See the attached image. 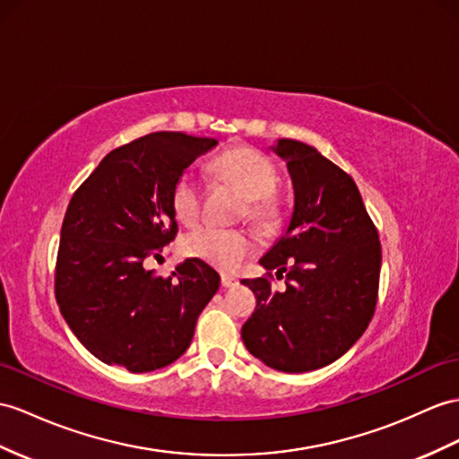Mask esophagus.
Returning a JSON list of instances; mask_svg holds the SVG:
<instances>
[{
    "mask_svg": "<svg viewBox=\"0 0 459 459\" xmlns=\"http://www.w3.org/2000/svg\"><path fill=\"white\" fill-rule=\"evenodd\" d=\"M239 284V281L236 276H231V274H221V286L223 288H236Z\"/></svg>",
    "mask_w": 459,
    "mask_h": 459,
    "instance_id": "34e87169",
    "label": "esophagus"
}]
</instances>
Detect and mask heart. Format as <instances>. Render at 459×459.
I'll return each mask as SVG.
<instances>
[{
    "mask_svg": "<svg viewBox=\"0 0 459 459\" xmlns=\"http://www.w3.org/2000/svg\"><path fill=\"white\" fill-rule=\"evenodd\" d=\"M216 169L236 181L241 191L251 198V216L266 221L274 214L273 193L276 191L278 175L273 161L247 145L223 152L216 160ZM203 183L196 173L185 171L178 175L171 191V208L178 221L193 226L200 216ZM255 249L253 239L239 230H221L216 226L198 228L183 239L186 256L204 261L220 271H233L245 256Z\"/></svg>",
    "mask_w": 459,
    "mask_h": 459,
    "instance_id": "obj_1",
    "label": "heart"
}]
</instances>
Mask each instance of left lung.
Listing matches in <instances>:
<instances>
[{
    "mask_svg": "<svg viewBox=\"0 0 459 459\" xmlns=\"http://www.w3.org/2000/svg\"><path fill=\"white\" fill-rule=\"evenodd\" d=\"M271 150L286 163L294 206L259 263L284 276L286 290L274 292L266 278L241 281L256 298L241 337L274 370L311 372L341 359L366 331L382 247L351 175L304 142L281 138Z\"/></svg>",
    "mask_w": 459,
    "mask_h": 459,
    "instance_id": "left-lung-1",
    "label": "left lung"
}]
</instances>
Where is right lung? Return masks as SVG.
I'll use <instances>...</instances> for the list:
<instances>
[{
  "label": "right lung",
  "instance_id": "add662e5",
  "mask_svg": "<svg viewBox=\"0 0 459 459\" xmlns=\"http://www.w3.org/2000/svg\"><path fill=\"white\" fill-rule=\"evenodd\" d=\"M218 143L153 132L105 155L65 210L56 299L95 359L130 372L169 366L191 346L200 311L220 288L204 261L186 259L169 278L148 271L175 239L171 191L178 175Z\"/></svg>",
  "mask_w": 459,
  "mask_h": 459
}]
</instances>
